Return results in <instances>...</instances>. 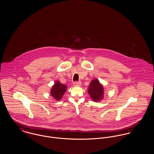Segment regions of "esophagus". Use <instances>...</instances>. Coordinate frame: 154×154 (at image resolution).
Listing matches in <instances>:
<instances>
[{"mask_svg":"<svg viewBox=\"0 0 154 154\" xmlns=\"http://www.w3.org/2000/svg\"><path fill=\"white\" fill-rule=\"evenodd\" d=\"M81 82H73V85L75 87H79L81 86Z\"/></svg>","mask_w":154,"mask_h":154,"instance_id":"esophagus-1","label":"esophagus"}]
</instances>
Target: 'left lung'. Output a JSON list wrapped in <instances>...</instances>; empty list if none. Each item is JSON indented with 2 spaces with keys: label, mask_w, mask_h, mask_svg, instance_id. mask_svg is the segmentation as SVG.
I'll use <instances>...</instances> for the list:
<instances>
[{
  "label": "left lung",
  "mask_w": 154,
  "mask_h": 154,
  "mask_svg": "<svg viewBox=\"0 0 154 154\" xmlns=\"http://www.w3.org/2000/svg\"><path fill=\"white\" fill-rule=\"evenodd\" d=\"M103 85L98 79L91 81L88 87V92L94 102H100L104 98V90Z\"/></svg>",
  "instance_id": "left-lung-1"
}]
</instances>
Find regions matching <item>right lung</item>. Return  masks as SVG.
<instances>
[{"mask_svg":"<svg viewBox=\"0 0 154 154\" xmlns=\"http://www.w3.org/2000/svg\"><path fill=\"white\" fill-rule=\"evenodd\" d=\"M67 88L66 85L61 84L59 81H56L50 90L51 96L54 100L59 101L62 99Z\"/></svg>","mask_w":154,"mask_h":154,"instance_id":"obj_1","label":"right lung"}]
</instances>
